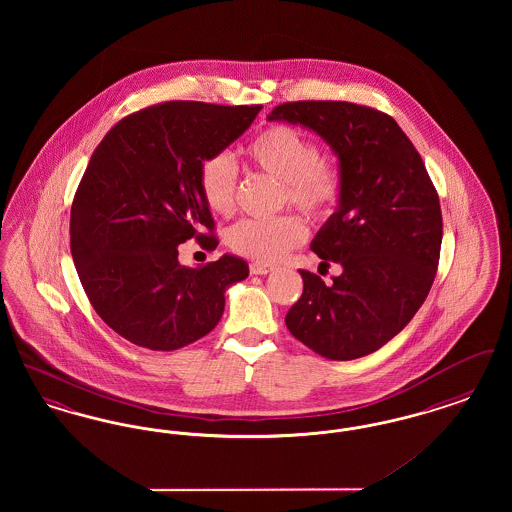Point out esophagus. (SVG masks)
Segmentation results:
<instances>
[{"instance_id":"esophagus-1","label":"esophagus","mask_w":512,"mask_h":512,"mask_svg":"<svg viewBox=\"0 0 512 512\" xmlns=\"http://www.w3.org/2000/svg\"><path fill=\"white\" fill-rule=\"evenodd\" d=\"M249 270H251V274H268V272H272L274 267L272 265H265V263H251L249 265Z\"/></svg>"}]
</instances>
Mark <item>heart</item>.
I'll use <instances>...</instances> for the list:
<instances>
[{
	"label": "heart",
	"instance_id": "1",
	"mask_svg": "<svg viewBox=\"0 0 512 512\" xmlns=\"http://www.w3.org/2000/svg\"><path fill=\"white\" fill-rule=\"evenodd\" d=\"M247 161L274 176L284 186V203L309 219L330 217L340 205L345 180L338 161L320 155V147L305 132L290 124H270L244 149ZM197 184L205 205L217 215H232L238 201V167L224 155L201 161ZM305 224L297 215L276 219H244L228 230V245L249 259L274 263L303 244Z\"/></svg>",
	"mask_w": 512,
	"mask_h": 512
}]
</instances>
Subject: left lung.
Instances as JSON below:
<instances>
[{"label": "left lung", "mask_w": 512, "mask_h": 512, "mask_svg": "<svg viewBox=\"0 0 512 512\" xmlns=\"http://www.w3.org/2000/svg\"><path fill=\"white\" fill-rule=\"evenodd\" d=\"M268 121L299 122L338 153L340 209L311 249L343 267L332 284L299 270L303 293L286 315L293 338L330 361L374 353L397 336L434 284L443 236L434 182L413 142L374 107L351 101H288Z\"/></svg>", "instance_id": "8db88e82"}]
</instances>
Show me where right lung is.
I'll list each match as a JSON object with an SVG mask.
<instances>
[{"mask_svg":"<svg viewBox=\"0 0 512 512\" xmlns=\"http://www.w3.org/2000/svg\"><path fill=\"white\" fill-rule=\"evenodd\" d=\"M261 105L165 101L117 122L94 149L71 207V253L94 311L124 340L174 351L219 324L244 259L178 263L194 238L215 249V220L197 171L255 121Z\"/></svg>","mask_w":512,"mask_h":512,"instance_id":"1","label":"right lung"}]
</instances>
